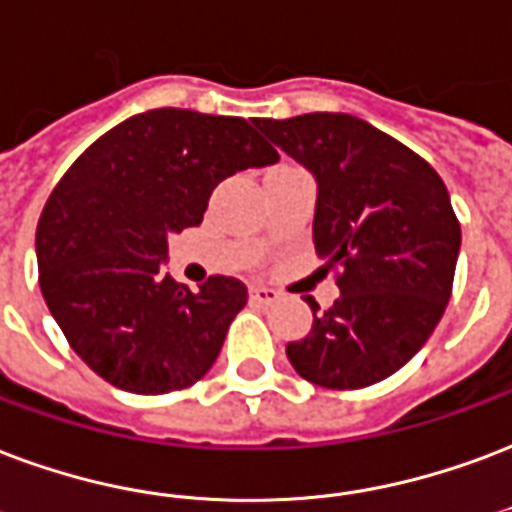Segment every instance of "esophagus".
Returning a JSON list of instances; mask_svg holds the SVG:
<instances>
[{"label":"esophagus","mask_w":512,"mask_h":512,"mask_svg":"<svg viewBox=\"0 0 512 512\" xmlns=\"http://www.w3.org/2000/svg\"><path fill=\"white\" fill-rule=\"evenodd\" d=\"M251 302L253 305H275L278 302V291L267 286H251Z\"/></svg>","instance_id":"1"}]
</instances>
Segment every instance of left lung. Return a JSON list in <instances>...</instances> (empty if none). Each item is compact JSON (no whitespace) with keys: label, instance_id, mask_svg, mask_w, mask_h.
<instances>
[{"label":"left lung","instance_id":"1","mask_svg":"<svg viewBox=\"0 0 512 512\" xmlns=\"http://www.w3.org/2000/svg\"><path fill=\"white\" fill-rule=\"evenodd\" d=\"M280 151L318 183L313 242L340 297L286 345L288 361L324 388H364L413 359L451 299L461 229L448 188L418 153L348 113L259 118Z\"/></svg>","mask_w":512,"mask_h":512}]
</instances>
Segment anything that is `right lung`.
<instances>
[{
    "mask_svg": "<svg viewBox=\"0 0 512 512\" xmlns=\"http://www.w3.org/2000/svg\"><path fill=\"white\" fill-rule=\"evenodd\" d=\"M280 156L245 118L159 107L113 126L64 172L37 224L45 305L72 351L132 394L194 386L248 302L242 280L188 291L167 234L202 224L213 188Z\"/></svg>",
    "mask_w": 512,
    "mask_h": 512,
    "instance_id": "1",
    "label": "right lung"
}]
</instances>
